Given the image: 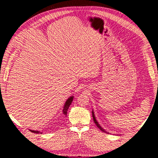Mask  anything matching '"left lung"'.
I'll return each instance as SVG.
<instances>
[{
	"mask_svg": "<svg viewBox=\"0 0 158 158\" xmlns=\"http://www.w3.org/2000/svg\"><path fill=\"white\" fill-rule=\"evenodd\" d=\"M92 114H93V121H94V123H95V125H97V127H98L100 130L102 131V132H106V131L105 130V129H103V128L100 126V125L98 123V122L97 121V120H96V118H95V114H94V112H93V111H92ZM106 133H109V132H106Z\"/></svg>",
	"mask_w": 158,
	"mask_h": 158,
	"instance_id": "1",
	"label": "left lung"
}]
</instances>
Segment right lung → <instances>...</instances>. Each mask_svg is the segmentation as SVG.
I'll return each instance as SVG.
<instances>
[{
    "label": "right lung",
    "instance_id": "add662e5",
    "mask_svg": "<svg viewBox=\"0 0 158 158\" xmlns=\"http://www.w3.org/2000/svg\"><path fill=\"white\" fill-rule=\"evenodd\" d=\"M73 98H74V96H70L68 100H66L65 103V105H64L63 106V115L64 116H67V111H68V109L69 108V106H70L72 102L73 101ZM30 131H31L33 133H36V134H38V133H41L42 134V132H40V131H36V130H31Z\"/></svg>",
    "mask_w": 158,
    "mask_h": 158
}]
</instances>
